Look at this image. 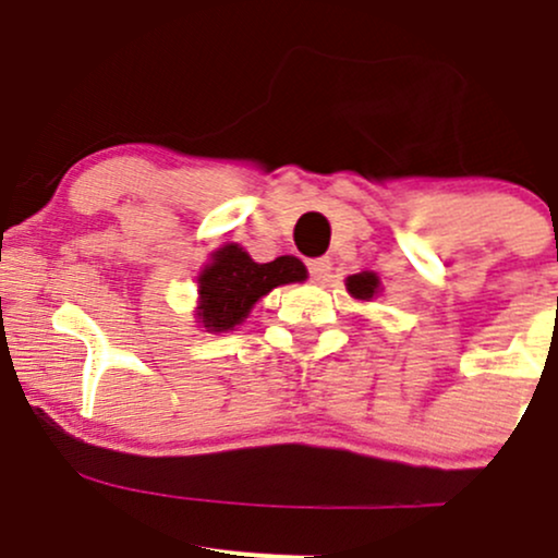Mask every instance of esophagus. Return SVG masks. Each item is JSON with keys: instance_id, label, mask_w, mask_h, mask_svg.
<instances>
[{"instance_id": "34e87169", "label": "esophagus", "mask_w": 558, "mask_h": 558, "mask_svg": "<svg viewBox=\"0 0 558 558\" xmlns=\"http://www.w3.org/2000/svg\"><path fill=\"white\" fill-rule=\"evenodd\" d=\"M331 269V262L329 258H313V262H307V272H311L313 280H326V275H329Z\"/></svg>"}]
</instances>
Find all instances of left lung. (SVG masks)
I'll return each mask as SVG.
<instances>
[{
  "label": "left lung",
  "mask_w": 558,
  "mask_h": 558,
  "mask_svg": "<svg viewBox=\"0 0 558 558\" xmlns=\"http://www.w3.org/2000/svg\"><path fill=\"white\" fill-rule=\"evenodd\" d=\"M348 291H351L356 300H369V296L378 291V275L373 272H359V275H351V278L345 280Z\"/></svg>",
  "instance_id": "obj_1"
}]
</instances>
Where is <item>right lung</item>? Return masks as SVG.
Segmentation results:
<instances>
[{
    "mask_svg": "<svg viewBox=\"0 0 558 558\" xmlns=\"http://www.w3.org/2000/svg\"><path fill=\"white\" fill-rule=\"evenodd\" d=\"M307 269L300 258L280 256L256 264L240 245H223L199 275V318L207 329L227 331L243 324L251 307L275 286L305 280Z\"/></svg>",
    "mask_w": 558,
    "mask_h": 558,
    "instance_id": "add662e5",
    "label": "right lung"
}]
</instances>
